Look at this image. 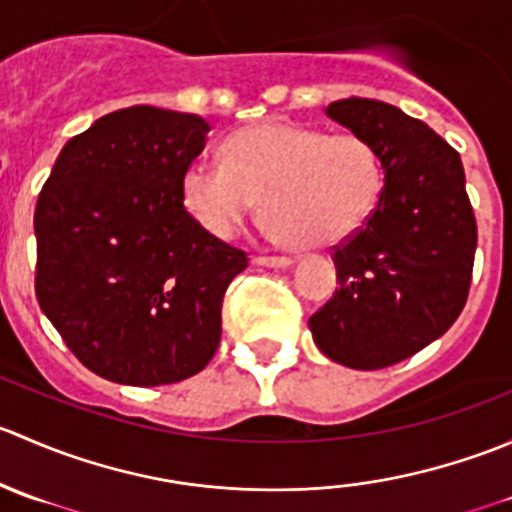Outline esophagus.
Returning a JSON list of instances; mask_svg holds the SVG:
<instances>
[{
	"label": "esophagus",
	"mask_w": 512,
	"mask_h": 512,
	"mask_svg": "<svg viewBox=\"0 0 512 512\" xmlns=\"http://www.w3.org/2000/svg\"><path fill=\"white\" fill-rule=\"evenodd\" d=\"M257 265H265V267H287L292 265V257H280V255H257L255 257Z\"/></svg>",
	"instance_id": "esophagus-1"
}]
</instances>
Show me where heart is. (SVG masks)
I'll return each instance as SVG.
<instances>
[{
    "label": "heart",
    "mask_w": 512,
    "mask_h": 512,
    "mask_svg": "<svg viewBox=\"0 0 512 512\" xmlns=\"http://www.w3.org/2000/svg\"><path fill=\"white\" fill-rule=\"evenodd\" d=\"M384 193V160L366 138L289 121H262L230 136L225 163L195 160L183 203L203 230L227 240L265 198V218L299 250L356 235Z\"/></svg>",
    "instance_id": "obj_1"
}]
</instances>
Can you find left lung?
Returning <instances> with one entry per match:
<instances>
[{
	"instance_id": "1",
	"label": "left lung",
	"mask_w": 512,
	"mask_h": 512,
	"mask_svg": "<svg viewBox=\"0 0 512 512\" xmlns=\"http://www.w3.org/2000/svg\"><path fill=\"white\" fill-rule=\"evenodd\" d=\"M329 116L384 160V193L356 235L334 245L339 287L309 317L314 344L359 371L409 359L448 332L471 289L478 245L461 156L418 118L376 98Z\"/></svg>"
}]
</instances>
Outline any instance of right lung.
I'll use <instances>...</instances> for the list:
<instances>
[{"mask_svg":"<svg viewBox=\"0 0 512 512\" xmlns=\"http://www.w3.org/2000/svg\"><path fill=\"white\" fill-rule=\"evenodd\" d=\"M208 131L200 116L156 106L106 113L61 148L41 188L36 299L103 379L175 384L218 352L223 297L250 260L183 203Z\"/></svg>","mask_w":512,"mask_h":512,"instance_id":"right-lung-1","label":"right lung"}]
</instances>
